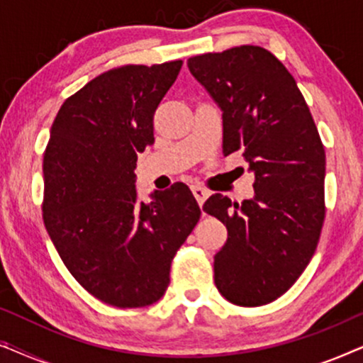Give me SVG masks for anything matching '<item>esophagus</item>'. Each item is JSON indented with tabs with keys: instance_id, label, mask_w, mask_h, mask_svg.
<instances>
[{
	"instance_id": "1",
	"label": "esophagus",
	"mask_w": 363,
	"mask_h": 363,
	"mask_svg": "<svg viewBox=\"0 0 363 363\" xmlns=\"http://www.w3.org/2000/svg\"><path fill=\"white\" fill-rule=\"evenodd\" d=\"M191 191H193V195H195L198 205H200V206L203 205V203H205L206 198L210 196V190H206V188H203V186H200V185L193 186Z\"/></svg>"
}]
</instances>
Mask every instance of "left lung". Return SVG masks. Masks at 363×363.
<instances>
[{
    "label": "left lung",
    "instance_id": "left-lung-1",
    "mask_svg": "<svg viewBox=\"0 0 363 363\" xmlns=\"http://www.w3.org/2000/svg\"><path fill=\"white\" fill-rule=\"evenodd\" d=\"M223 111V153L241 150L255 172V198L220 193L203 210L228 230L215 256V284L236 306L281 297L309 264L325 218V150L299 87L279 59L238 46L188 59Z\"/></svg>",
    "mask_w": 363,
    "mask_h": 363
}]
</instances>
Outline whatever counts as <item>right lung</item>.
I'll use <instances>...</instances> for the list:
<instances>
[{"label": "right lung", "instance_id": "right-lung-1", "mask_svg": "<svg viewBox=\"0 0 363 363\" xmlns=\"http://www.w3.org/2000/svg\"><path fill=\"white\" fill-rule=\"evenodd\" d=\"M183 61L127 64L94 77L59 108L44 152L43 220L69 272L106 304L133 309L165 294L173 256L200 220L175 183L137 203V153Z\"/></svg>", "mask_w": 363, "mask_h": 363}]
</instances>
